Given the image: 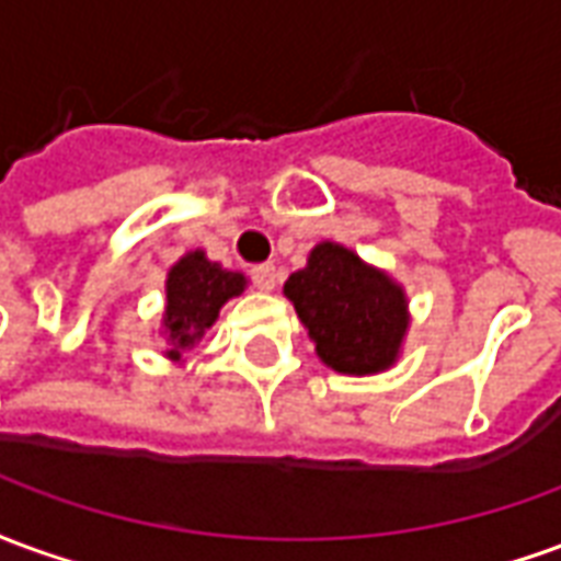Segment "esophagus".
I'll use <instances>...</instances> for the list:
<instances>
[{"label":"esophagus","mask_w":561,"mask_h":561,"mask_svg":"<svg viewBox=\"0 0 561 561\" xmlns=\"http://www.w3.org/2000/svg\"><path fill=\"white\" fill-rule=\"evenodd\" d=\"M249 276H252V285L257 291H273L276 288V267L273 264H257V267L249 270Z\"/></svg>","instance_id":"esophagus-1"}]
</instances>
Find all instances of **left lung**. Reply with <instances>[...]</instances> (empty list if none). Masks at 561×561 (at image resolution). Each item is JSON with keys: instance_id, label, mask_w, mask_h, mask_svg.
Listing matches in <instances>:
<instances>
[{"instance_id": "1", "label": "left lung", "mask_w": 561, "mask_h": 561, "mask_svg": "<svg viewBox=\"0 0 561 561\" xmlns=\"http://www.w3.org/2000/svg\"><path fill=\"white\" fill-rule=\"evenodd\" d=\"M285 297L316 342L318 357L342 376H373L397 364L409 330V300L397 282L340 243H318Z\"/></svg>"}]
</instances>
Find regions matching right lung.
I'll use <instances>...</instances> for the list:
<instances>
[{
	"label": "right lung",
	"instance_id": "1",
	"mask_svg": "<svg viewBox=\"0 0 561 561\" xmlns=\"http://www.w3.org/2000/svg\"><path fill=\"white\" fill-rule=\"evenodd\" d=\"M245 276L237 270H225L216 261H207V255L197 249L180 257L168 273V304H164V340H168V357L180 360L188 348H195V342L207 333L219 309L231 297L243 294Z\"/></svg>",
	"mask_w": 561,
	"mask_h": 561
}]
</instances>
